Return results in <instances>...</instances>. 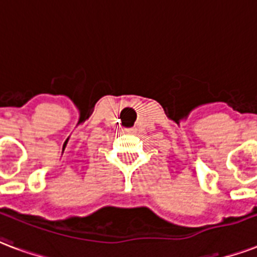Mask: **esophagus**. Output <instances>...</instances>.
Wrapping results in <instances>:
<instances>
[{
	"label": "esophagus",
	"mask_w": 257,
	"mask_h": 257,
	"mask_svg": "<svg viewBox=\"0 0 257 257\" xmlns=\"http://www.w3.org/2000/svg\"><path fill=\"white\" fill-rule=\"evenodd\" d=\"M125 132H128V134H132V132H135L134 128H129V129H125Z\"/></svg>",
	"instance_id": "1"
}]
</instances>
